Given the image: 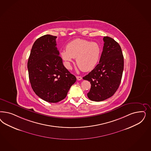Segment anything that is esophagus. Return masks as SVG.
<instances>
[{"label":"esophagus","mask_w":151,"mask_h":151,"mask_svg":"<svg viewBox=\"0 0 151 151\" xmlns=\"http://www.w3.org/2000/svg\"><path fill=\"white\" fill-rule=\"evenodd\" d=\"M77 79L78 81H81L82 79V77L81 76H77Z\"/></svg>","instance_id":"34e87169"}]
</instances>
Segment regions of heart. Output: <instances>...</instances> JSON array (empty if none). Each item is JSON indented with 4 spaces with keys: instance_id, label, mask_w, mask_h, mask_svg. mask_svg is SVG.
<instances>
[{
    "instance_id": "obj_1",
    "label": "heart",
    "mask_w": 151,
    "mask_h": 151,
    "mask_svg": "<svg viewBox=\"0 0 151 151\" xmlns=\"http://www.w3.org/2000/svg\"><path fill=\"white\" fill-rule=\"evenodd\" d=\"M101 52V47L97 43L77 39L67 45L66 50L60 52V56L69 69L73 58H76L78 67L83 72H89L97 65Z\"/></svg>"
}]
</instances>
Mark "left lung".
I'll use <instances>...</instances> for the list:
<instances>
[{
    "label": "left lung",
    "mask_w": 151,
    "mask_h": 151,
    "mask_svg": "<svg viewBox=\"0 0 151 151\" xmlns=\"http://www.w3.org/2000/svg\"><path fill=\"white\" fill-rule=\"evenodd\" d=\"M104 46L99 64L83 77L91 84L88 97L100 102L112 97L122 79L124 58L119 44L109 37H104Z\"/></svg>",
    "instance_id": "8db88e82"
}]
</instances>
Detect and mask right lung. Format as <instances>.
I'll return each mask as SVG.
<instances>
[{
  "mask_svg": "<svg viewBox=\"0 0 151 151\" xmlns=\"http://www.w3.org/2000/svg\"><path fill=\"white\" fill-rule=\"evenodd\" d=\"M57 37L44 35L33 45L28 61L29 81L35 93L49 103L66 97L76 77L64 66L56 45Z\"/></svg>",
  "mask_w": 151,
  "mask_h": 151,
  "instance_id": "1",
  "label": "right lung"
}]
</instances>
